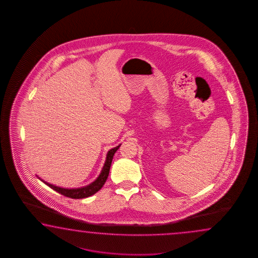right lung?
I'll return each mask as SVG.
<instances>
[{
    "label": "right lung",
    "mask_w": 258,
    "mask_h": 258,
    "mask_svg": "<svg viewBox=\"0 0 258 258\" xmlns=\"http://www.w3.org/2000/svg\"><path fill=\"white\" fill-rule=\"evenodd\" d=\"M121 145H119L118 147L110 149V151L107 154V159L105 161L104 167L101 170V173L99 174L98 179L96 181H93L92 183H90L88 186L82 187V188H77V189H64V188H60V187L55 186L52 184H49L46 181H43L44 183H46L48 186L50 187L51 189L55 190L56 192H60V195L64 196L66 198H74V199H81V198H86L92 196L94 194L99 191L101 189V187L104 185L105 181L107 180L109 172H110V165L112 162L113 156L115 154L116 151L118 150V148H120Z\"/></svg>",
    "instance_id": "1"
}]
</instances>
